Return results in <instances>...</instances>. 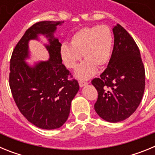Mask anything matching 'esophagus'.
Listing matches in <instances>:
<instances>
[{
	"mask_svg": "<svg viewBox=\"0 0 155 155\" xmlns=\"http://www.w3.org/2000/svg\"><path fill=\"white\" fill-rule=\"evenodd\" d=\"M87 84V83L85 81H79V86H80L81 87H84V86H86Z\"/></svg>",
	"mask_w": 155,
	"mask_h": 155,
	"instance_id": "34e87169",
	"label": "esophagus"
}]
</instances>
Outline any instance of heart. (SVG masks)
<instances>
[{
  "label": "heart",
  "instance_id": "b5f03b06",
  "mask_svg": "<svg viewBox=\"0 0 155 155\" xmlns=\"http://www.w3.org/2000/svg\"><path fill=\"white\" fill-rule=\"evenodd\" d=\"M113 48V32L107 25H101L77 31L71 38V44L63 43L61 55L64 65L74 69L83 54L86 60L78 67L75 76L80 80H87L96 73L97 66L102 68L109 62Z\"/></svg>",
  "mask_w": 155,
  "mask_h": 155
}]
</instances>
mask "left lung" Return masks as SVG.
<instances>
[{
	"instance_id": "left-lung-1",
	"label": "left lung",
	"mask_w": 155,
	"mask_h": 155,
	"mask_svg": "<svg viewBox=\"0 0 155 155\" xmlns=\"http://www.w3.org/2000/svg\"><path fill=\"white\" fill-rule=\"evenodd\" d=\"M114 46L108 67L91 84L98 91L97 114L105 121L118 123L129 118L141 102L145 71L139 48L119 24L113 28Z\"/></svg>"
}]
</instances>
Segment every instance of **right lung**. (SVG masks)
<instances>
[{
    "mask_svg": "<svg viewBox=\"0 0 155 155\" xmlns=\"http://www.w3.org/2000/svg\"><path fill=\"white\" fill-rule=\"evenodd\" d=\"M64 21H45L34 24L26 30L16 45L10 64L9 84L14 100L21 114L31 124L44 130L62 127L68 120L72 100L79 91L78 82L69 81L71 73L62 64L58 39L54 36L58 25ZM48 41L45 45L49 60L31 65L30 40Z\"/></svg>",
    "mask_w": 155,
    "mask_h": 155,
    "instance_id": "right-lung-1",
    "label": "right lung"
}]
</instances>
